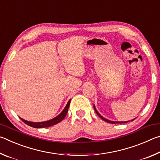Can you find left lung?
<instances>
[{
	"label": "left lung",
	"instance_id": "8db88e82",
	"mask_svg": "<svg viewBox=\"0 0 160 160\" xmlns=\"http://www.w3.org/2000/svg\"><path fill=\"white\" fill-rule=\"evenodd\" d=\"M94 110H95L97 114L98 115V116H99V117L102 119V120H104V121H106V122H107V123H127V122H128V121H109V120H108V119H107V118H105L103 117V116H102V115L99 114V112H97V110L96 109L95 106H94ZM134 119H135V118H134ZM134 119H132V120H131V121H133Z\"/></svg>",
	"mask_w": 160,
	"mask_h": 160
}]
</instances>
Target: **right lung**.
I'll return each mask as SVG.
<instances>
[{
  "mask_svg": "<svg viewBox=\"0 0 160 160\" xmlns=\"http://www.w3.org/2000/svg\"><path fill=\"white\" fill-rule=\"evenodd\" d=\"M70 100L71 99H70L68 102L67 103L66 107L64 108V109L62 111V112L60 113V114L56 116V117L51 119V120H49V121H44V122H31V121L24 120V119L22 118H20L23 121L24 123H26L27 125H28L31 127H33V128H47V127H50L51 126H53V125H55V124H57L59 122H61V121H63V118L66 117V116L68 113V111Z\"/></svg>",
  "mask_w": 160,
  "mask_h": 160,
  "instance_id": "obj_1",
  "label": "right lung"
}]
</instances>
